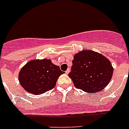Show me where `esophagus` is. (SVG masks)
Returning a JSON list of instances; mask_svg holds the SVG:
<instances>
[{
  "label": "esophagus",
  "instance_id": "34e87169",
  "mask_svg": "<svg viewBox=\"0 0 129 129\" xmlns=\"http://www.w3.org/2000/svg\"><path fill=\"white\" fill-rule=\"evenodd\" d=\"M70 69H68V70L66 71V74H68L69 73H70Z\"/></svg>",
  "mask_w": 129,
  "mask_h": 129
}]
</instances>
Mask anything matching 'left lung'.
Returning <instances> with one entry per match:
<instances>
[{
  "instance_id": "1",
  "label": "left lung",
  "mask_w": 129,
  "mask_h": 129,
  "mask_svg": "<svg viewBox=\"0 0 129 129\" xmlns=\"http://www.w3.org/2000/svg\"><path fill=\"white\" fill-rule=\"evenodd\" d=\"M112 64L106 57L92 50H83L75 54L72 71L68 74L75 87L90 93L103 90L110 81Z\"/></svg>"
}]
</instances>
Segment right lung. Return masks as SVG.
<instances>
[{
  "instance_id": "add662e5",
  "label": "right lung",
  "mask_w": 129,
  "mask_h": 129,
  "mask_svg": "<svg viewBox=\"0 0 129 129\" xmlns=\"http://www.w3.org/2000/svg\"><path fill=\"white\" fill-rule=\"evenodd\" d=\"M64 73L50 59H34L21 68L19 80L27 92L39 95L54 88L59 76Z\"/></svg>"
}]
</instances>
